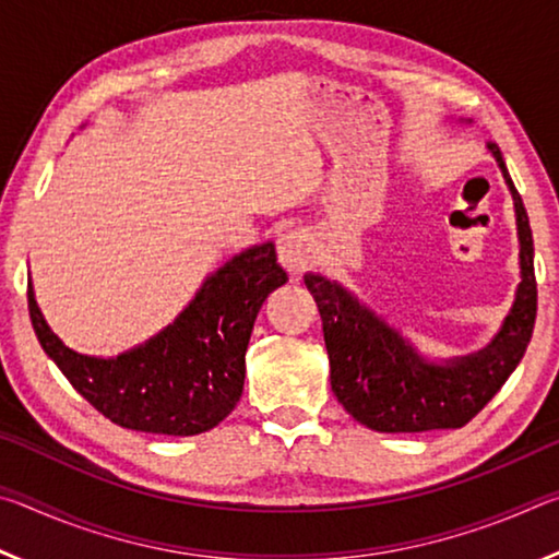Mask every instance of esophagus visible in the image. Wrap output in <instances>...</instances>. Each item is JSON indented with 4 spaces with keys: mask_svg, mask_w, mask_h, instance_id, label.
<instances>
[{
    "mask_svg": "<svg viewBox=\"0 0 559 559\" xmlns=\"http://www.w3.org/2000/svg\"><path fill=\"white\" fill-rule=\"evenodd\" d=\"M278 261L283 269L298 273L310 261V239L302 229H288L278 236Z\"/></svg>",
    "mask_w": 559,
    "mask_h": 559,
    "instance_id": "34e87169",
    "label": "esophagus"
}]
</instances>
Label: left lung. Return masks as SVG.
<instances>
[{"instance_id":"1","label":"left lung","mask_w":559,"mask_h":559,"mask_svg":"<svg viewBox=\"0 0 559 559\" xmlns=\"http://www.w3.org/2000/svg\"><path fill=\"white\" fill-rule=\"evenodd\" d=\"M488 147L513 192L523 283L503 330L484 353L443 367L424 362L392 328L359 306L343 286L316 273L302 278L323 320L330 384L347 414L367 429L414 433L463 427L506 384L533 337L537 316L533 231L503 155L498 145L490 143Z\"/></svg>"}]
</instances>
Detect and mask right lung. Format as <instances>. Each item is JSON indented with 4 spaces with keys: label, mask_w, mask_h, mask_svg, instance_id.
<instances>
[{
    "label": "right lung",
    "mask_w": 559,
    "mask_h": 559,
    "mask_svg": "<svg viewBox=\"0 0 559 559\" xmlns=\"http://www.w3.org/2000/svg\"><path fill=\"white\" fill-rule=\"evenodd\" d=\"M286 281L276 246H253L206 278L173 325L112 359L73 353L46 325L32 286L26 300L44 353L106 419L145 433L194 437L224 421L239 402L253 320Z\"/></svg>",
    "instance_id": "add662e5"
}]
</instances>
